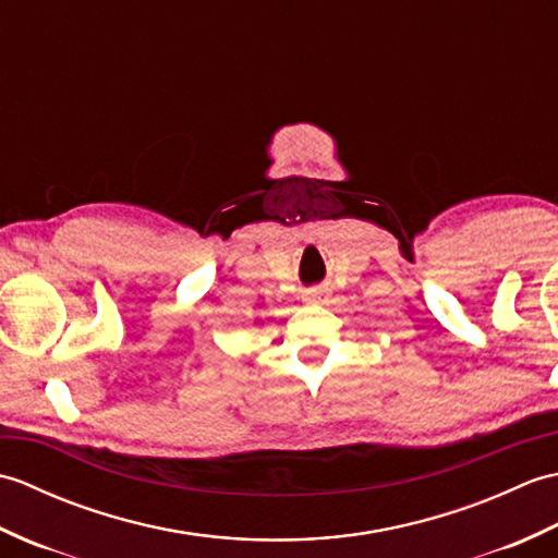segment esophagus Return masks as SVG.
Returning a JSON list of instances; mask_svg holds the SVG:
<instances>
[{"label": "esophagus", "mask_w": 558, "mask_h": 558, "mask_svg": "<svg viewBox=\"0 0 558 558\" xmlns=\"http://www.w3.org/2000/svg\"><path fill=\"white\" fill-rule=\"evenodd\" d=\"M326 300V294H324V290H310L304 294V302L306 304H322Z\"/></svg>", "instance_id": "1"}]
</instances>
